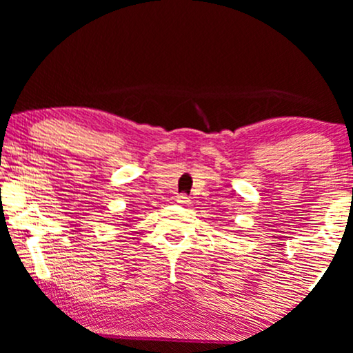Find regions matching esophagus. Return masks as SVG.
Returning a JSON list of instances; mask_svg holds the SVG:
<instances>
[{"label": "esophagus", "instance_id": "34e87169", "mask_svg": "<svg viewBox=\"0 0 353 353\" xmlns=\"http://www.w3.org/2000/svg\"><path fill=\"white\" fill-rule=\"evenodd\" d=\"M176 202H178V204H181V205H190V204H191L190 197H188L186 194H180V196H176Z\"/></svg>", "mask_w": 353, "mask_h": 353}]
</instances>
